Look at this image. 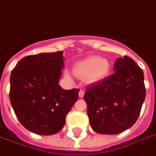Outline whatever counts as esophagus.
Wrapping results in <instances>:
<instances>
[{
  "label": "esophagus",
  "mask_w": 156,
  "mask_h": 156,
  "mask_svg": "<svg viewBox=\"0 0 156 156\" xmlns=\"http://www.w3.org/2000/svg\"><path fill=\"white\" fill-rule=\"evenodd\" d=\"M84 91H83V90H80V92H79V97H80V98H83V97H84Z\"/></svg>",
  "instance_id": "esophagus-1"
}]
</instances>
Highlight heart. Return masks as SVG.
Segmentation results:
<instances>
[{
	"mask_svg": "<svg viewBox=\"0 0 156 156\" xmlns=\"http://www.w3.org/2000/svg\"><path fill=\"white\" fill-rule=\"evenodd\" d=\"M110 63L106 58L97 55L89 56L74 64L73 72L79 78L85 79L89 84H96L109 76ZM67 76H69L67 75Z\"/></svg>",
	"mask_w": 156,
	"mask_h": 156,
	"instance_id": "heart-1",
	"label": "heart"
}]
</instances>
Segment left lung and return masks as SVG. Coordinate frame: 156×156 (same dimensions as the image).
I'll return each mask as SVG.
<instances>
[{
    "label": "left lung",
    "instance_id": "obj_1",
    "mask_svg": "<svg viewBox=\"0 0 156 156\" xmlns=\"http://www.w3.org/2000/svg\"><path fill=\"white\" fill-rule=\"evenodd\" d=\"M114 72L85 92L90 125L98 133L118 134L133 126L145 99L144 72L133 59L117 58Z\"/></svg>",
    "mask_w": 156,
    "mask_h": 156
}]
</instances>
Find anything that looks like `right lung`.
<instances>
[{
    "label": "right lung",
    "mask_w": 156,
    "mask_h": 156,
    "mask_svg": "<svg viewBox=\"0 0 156 156\" xmlns=\"http://www.w3.org/2000/svg\"><path fill=\"white\" fill-rule=\"evenodd\" d=\"M63 51L23 58L10 76V101L19 122L39 135L62 130L79 89L64 90L59 83L64 68Z\"/></svg>",
    "instance_id": "right-lung-1"
}]
</instances>
